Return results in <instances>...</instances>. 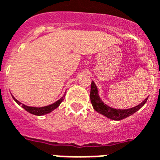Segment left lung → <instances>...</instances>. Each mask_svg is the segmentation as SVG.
<instances>
[{"instance_id":"obj_1","label":"left lung","mask_w":160,"mask_h":160,"mask_svg":"<svg viewBox=\"0 0 160 160\" xmlns=\"http://www.w3.org/2000/svg\"><path fill=\"white\" fill-rule=\"evenodd\" d=\"M90 99H91V102H92V107L98 113H101L104 116H106L108 119H113V120H121V119L131 116V114H133V113L140 109L146 103L147 100H148V98H146L142 102L138 104L137 106H135V107L128 108V109L113 108L108 106L107 104H105L102 101L101 98L98 95V87L96 86V84L94 83V81H92V84H91Z\"/></svg>"}]
</instances>
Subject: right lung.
<instances>
[{
  "mask_svg": "<svg viewBox=\"0 0 160 160\" xmlns=\"http://www.w3.org/2000/svg\"><path fill=\"white\" fill-rule=\"evenodd\" d=\"M12 98L14 99V101L16 102L18 105H21L23 108L29 112V113H32V114H35V115H37V116H40V115H44V114H47V113H51L52 111H53L54 109H56L57 108H58V106L60 105V103L63 101V98L65 96H63L62 98H61L59 100H58L57 102H55L54 103L50 104L48 106H45V107H41V108H37V107H29V106H27V105H24V104L21 103L19 101H18L16 98H14L13 96H12Z\"/></svg>",
  "mask_w": 160,
  "mask_h": 160,
  "instance_id": "1",
  "label": "right lung"
}]
</instances>
